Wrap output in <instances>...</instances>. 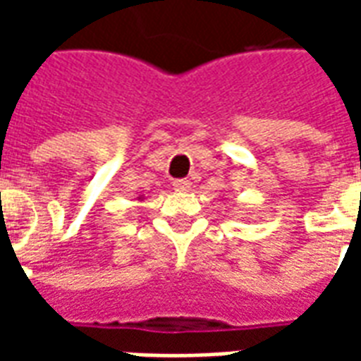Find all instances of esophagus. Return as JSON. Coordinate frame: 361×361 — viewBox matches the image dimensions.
Returning <instances> with one entry per match:
<instances>
[{"label": "esophagus", "instance_id": "esophagus-1", "mask_svg": "<svg viewBox=\"0 0 361 361\" xmlns=\"http://www.w3.org/2000/svg\"><path fill=\"white\" fill-rule=\"evenodd\" d=\"M173 189L180 191V193H185V191L191 189V183H189V180H176L173 181Z\"/></svg>", "mask_w": 361, "mask_h": 361}]
</instances>
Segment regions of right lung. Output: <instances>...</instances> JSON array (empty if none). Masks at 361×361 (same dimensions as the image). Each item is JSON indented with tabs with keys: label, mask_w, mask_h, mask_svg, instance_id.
I'll return each instance as SVG.
<instances>
[{
	"label": "right lung",
	"mask_w": 361,
	"mask_h": 361,
	"mask_svg": "<svg viewBox=\"0 0 361 361\" xmlns=\"http://www.w3.org/2000/svg\"><path fill=\"white\" fill-rule=\"evenodd\" d=\"M139 199H142V197H139Z\"/></svg>",
	"instance_id": "1"
}]
</instances>
